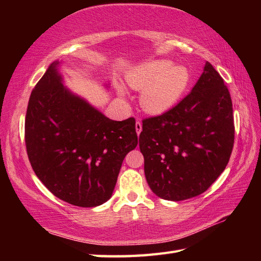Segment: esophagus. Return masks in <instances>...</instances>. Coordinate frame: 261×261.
<instances>
[{
  "label": "esophagus",
  "mask_w": 261,
  "mask_h": 261,
  "mask_svg": "<svg viewBox=\"0 0 261 261\" xmlns=\"http://www.w3.org/2000/svg\"><path fill=\"white\" fill-rule=\"evenodd\" d=\"M141 130H142V124H141V122H140L139 120H137V122H136V131H137V135H138V136L140 135Z\"/></svg>",
  "instance_id": "obj_1"
}]
</instances>
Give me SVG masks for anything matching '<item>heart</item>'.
Wrapping results in <instances>:
<instances>
[{
    "mask_svg": "<svg viewBox=\"0 0 261 261\" xmlns=\"http://www.w3.org/2000/svg\"><path fill=\"white\" fill-rule=\"evenodd\" d=\"M192 81L191 71L185 66L174 65L168 59H154L136 66L125 75L131 88L141 91L139 102L149 114L168 112L187 92ZM120 94H124L119 86Z\"/></svg>",
    "mask_w": 261,
    "mask_h": 261,
    "instance_id": "heart-1",
    "label": "heart"
}]
</instances>
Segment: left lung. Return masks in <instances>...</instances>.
Wrapping results in <instances>:
<instances>
[{
    "label": "left lung",
    "instance_id": "obj_1",
    "mask_svg": "<svg viewBox=\"0 0 261 261\" xmlns=\"http://www.w3.org/2000/svg\"><path fill=\"white\" fill-rule=\"evenodd\" d=\"M233 142L229 90L206 62L186 97L168 112L142 121L139 147L149 187L167 201L199 195L225 169Z\"/></svg>",
    "mask_w": 261,
    "mask_h": 261
}]
</instances>
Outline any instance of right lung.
Instances as JSON below:
<instances>
[{"label": "right lung", "mask_w": 261, "mask_h": 261, "mask_svg": "<svg viewBox=\"0 0 261 261\" xmlns=\"http://www.w3.org/2000/svg\"><path fill=\"white\" fill-rule=\"evenodd\" d=\"M58 60L28 103L24 139L32 169L55 196L94 207L112 196L122 163L138 145L136 121H113L64 86Z\"/></svg>", "instance_id": "add662e5"}]
</instances>
